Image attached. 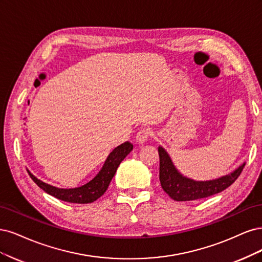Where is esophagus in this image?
Masks as SVG:
<instances>
[{
	"label": "esophagus",
	"instance_id": "esophagus-1",
	"mask_svg": "<svg viewBox=\"0 0 262 262\" xmlns=\"http://www.w3.org/2000/svg\"><path fill=\"white\" fill-rule=\"evenodd\" d=\"M151 135H152V132H151L149 128H142L136 135V141L138 143H145Z\"/></svg>",
	"mask_w": 262,
	"mask_h": 262
}]
</instances>
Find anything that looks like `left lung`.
<instances>
[{"label":"left lung","mask_w":262,"mask_h":262,"mask_svg":"<svg viewBox=\"0 0 262 262\" xmlns=\"http://www.w3.org/2000/svg\"><path fill=\"white\" fill-rule=\"evenodd\" d=\"M160 183L163 190L176 201H189L207 198L226 189L237 180L245 163L232 173L210 181H195L179 172L166 150L160 146Z\"/></svg>","instance_id":"left-lung-1"}]
</instances>
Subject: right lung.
<instances>
[{
    "label": "right lung",
    "mask_w": 262,
    "mask_h": 262,
    "mask_svg": "<svg viewBox=\"0 0 262 262\" xmlns=\"http://www.w3.org/2000/svg\"><path fill=\"white\" fill-rule=\"evenodd\" d=\"M133 150V145L129 141H126L122 145L117 146L106 158L105 162L100 172L87 184L76 188H58L52 185L40 181L29 171V175L38 186L43 189L49 195L57 199L73 202V204H90L96 201L106 191L110 183H111L117 167L121 162Z\"/></svg>",
    "instance_id": "obj_1"
}]
</instances>
